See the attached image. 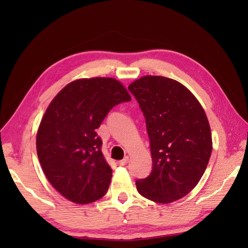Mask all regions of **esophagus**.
Listing matches in <instances>:
<instances>
[{
	"label": "esophagus",
	"mask_w": 248,
	"mask_h": 248,
	"mask_svg": "<svg viewBox=\"0 0 248 248\" xmlns=\"http://www.w3.org/2000/svg\"><path fill=\"white\" fill-rule=\"evenodd\" d=\"M129 163V157L128 156H125L124 160H121V161H119L117 164L119 165V166H124V165H127Z\"/></svg>",
	"instance_id": "obj_1"
}]
</instances>
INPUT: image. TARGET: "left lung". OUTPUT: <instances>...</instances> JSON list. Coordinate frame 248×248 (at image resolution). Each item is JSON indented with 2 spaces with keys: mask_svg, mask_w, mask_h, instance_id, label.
Masks as SVG:
<instances>
[{
  "mask_svg": "<svg viewBox=\"0 0 248 248\" xmlns=\"http://www.w3.org/2000/svg\"><path fill=\"white\" fill-rule=\"evenodd\" d=\"M129 91L145 116L152 170L135 182L139 193L170 203L197 186L211 156L212 136L202 105L188 89L172 78L146 76Z\"/></svg>",
  "mask_w": 248,
  "mask_h": 248,
  "instance_id": "left-lung-1",
  "label": "left lung"
}]
</instances>
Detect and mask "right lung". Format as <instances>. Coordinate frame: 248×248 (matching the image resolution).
Returning <instances> with one entry per match:
<instances>
[{
  "label": "right lung",
  "mask_w": 248,
  "mask_h": 248,
  "mask_svg": "<svg viewBox=\"0 0 248 248\" xmlns=\"http://www.w3.org/2000/svg\"><path fill=\"white\" fill-rule=\"evenodd\" d=\"M130 100L115 78H80L46 108L37 132V155L49 182L70 202L91 203L107 194L112 170L97 129L115 105Z\"/></svg>",
  "instance_id": "obj_1"
}]
</instances>
